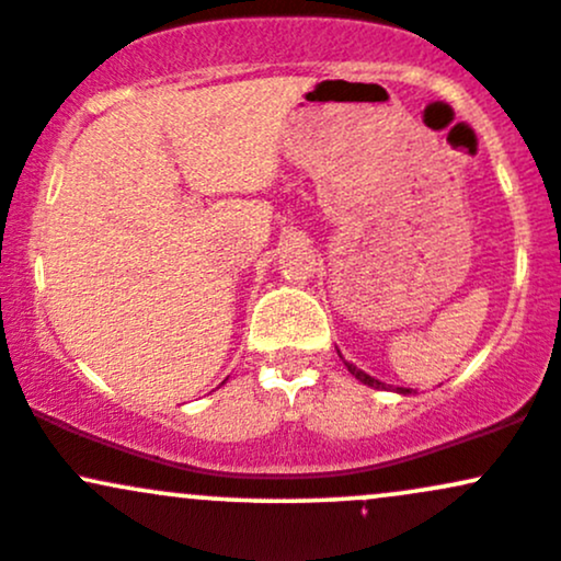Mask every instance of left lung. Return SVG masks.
<instances>
[{
    "label": "left lung",
    "mask_w": 561,
    "mask_h": 561,
    "mask_svg": "<svg viewBox=\"0 0 561 561\" xmlns=\"http://www.w3.org/2000/svg\"><path fill=\"white\" fill-rule=\"evenodd\" d=\"M345 366H347V371H351V375H353L355 379H360V382H364V385H371V388H385V385H382V382H377V379H375V377H369V375H366V371L355 369V366H353V364H345ZM401 393H409V390H401Z\"/></svg>",
    "instance_id": "left-lung-1"
}]
</instances>
